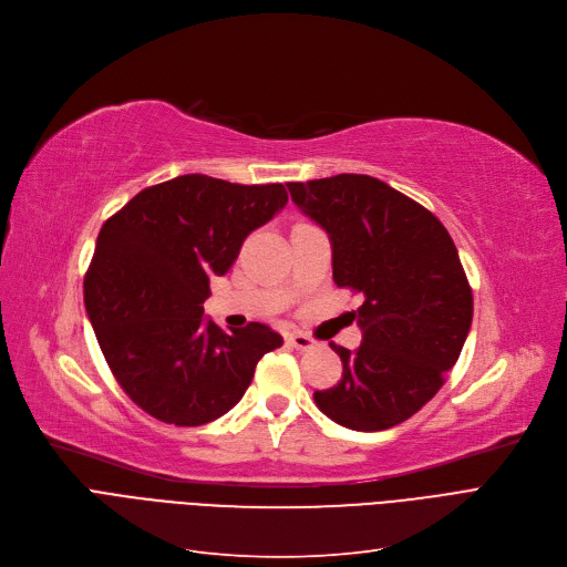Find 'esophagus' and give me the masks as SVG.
Segmentation results:
<instances>
[{"mask_svg":"<svg viewBox=\"0 0 567 567\" xmlns=\"http://www.w3.org/2000/svg\"><path fill=\"white\" fill-rule=\"evenodd\" d=\"M286 343H288L290 348H295V350H309V348L316 346L313 337H309V334H305V332H292V334H288Z\"/></svg>","mask_w":567,"mask_h":567,"instance_id":"obj_1","label":"esophagus"}]
</instances>
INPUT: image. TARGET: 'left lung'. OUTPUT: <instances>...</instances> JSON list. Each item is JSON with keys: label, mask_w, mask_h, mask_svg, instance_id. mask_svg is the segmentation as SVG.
Segmentation results:
<instances>
[{"label": "left lung", "mask_w": 567, "mask_h": 567, "mask_svg": "<svg viewBox=\"0 0 567 567\" xmlns=\"http://www.w3.org/2000/svg\"><path fill=\"white\" fill-rule=\"evenodd\" d=\"M288 192L330 235L334 284L364 295L362 343L355 353L330 343L343 373L313 392L316 406L355 431L409 420L443 388L473 320V290L450 233L369 175L288 182Z\"/></svg>", "instance_id": "1"}]
</instances>
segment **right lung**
Listing matches in <instances>:
<instances>
[{"instance_id":"add662e5","label":"right lung","mask_w":567,"mask_h":567,"mask_svg":"<svg viewBox=\"0 0 567 567\" xmlns=\"http://www.w3.org/2000/svg\"><path fill=\"white\" fill-rule=\"evenodd\" d=\"M288 203L284 184L179 175L143 188L101 226L85 309L101 353L147 415L200 426L247 392L258 360L284 343L262 322L221 330L203 318L209 279Z\"/></svg>"}]
</instances>
